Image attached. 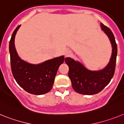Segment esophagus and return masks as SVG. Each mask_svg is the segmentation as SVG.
I'll return each instance as SVG.
<instances>
[{
  "label": "esophagus",
  "instance_id": "esophagus-1",
  "mask_svg": "<svg viewBox=\"0 0 124 124\" xmlns=\"http://www.w3.org/2000/svg\"><path fill=\"white\" fill-rule=\"evenodd\" d=\"M72 52L70 50H66L65 52V57H70L71 55Z\"/></svg>",
  "mask_w": 124,
  "mask_h": 124
}]
</instances>
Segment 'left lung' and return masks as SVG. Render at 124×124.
Listing matches in <instances>:
<instances>
[{
  "label": "left lung",
  "mask_w": 124,
  "mask_h": 124,
  "mask_svg": "<svg viewBox=\"0 0 124 124\" xmlns=\"http://www.w3.org/2000/svg\"><path fill=\"white\" fill-rule=\"evenodd\" d=\"M101 30L110 39L112 47L110 62L105 68L99 70H89L81 62L70 57L65 58V62L69 66V78L76 92L85 95L97 94L108 85L115 72L117 46L115 37L110 29L101 23Z\"/></svg>",
  "instance_id": "obj_1"
}]
</instances>
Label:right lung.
I'll return each mask as SVG.
<instances>
[{"label": "right lung", "instance_id": "obj_1", "mask_svg": "<svg viewBox=\"0 0 124 124\" xmlns=\"http://www.w3.org/2000/svg\"><path fill=\"white\" fill-rule=\"evenodd\" d=\"M21 25L16 28L9 41L11 70L14 79L23 89L29 93L40 95L49 92L59 66L64 62V55L48 60L39 64H31L19 57L14 39Z\"/></svg>", "mask_w": 124, "mask_h": 124}]
</instances>
